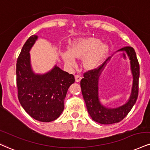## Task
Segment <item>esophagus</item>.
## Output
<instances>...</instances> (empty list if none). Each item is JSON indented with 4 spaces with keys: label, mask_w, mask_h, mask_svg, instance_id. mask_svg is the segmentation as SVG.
Listing matches in <instances>:
<instances>
[{
    "label": "esophagus",
    "mask_w": 150,
    "mask_h": 150,
    "mask_svg": "<svg viewBox=\"0 0 150 150\" xmlns=\"http://www.w3.org/2000/svg\"><path fill=\"white\" fill-rule=\"evenodd\" d=\"M75 81H76L77 82H80V80H82V76H81L80 75H76L75 76Z\"/></svg>",
    "instance_id": "esophagus-1"
}]
</instances>
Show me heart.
<instances>
[{
  "label": "heart",
  "mask_w": 150,
  "mask_h": 150,
  "mask_svg": "<svg viewBox=\"0 0 150 150\" xmlns=\"http://www.w3.org/2000/svg\"><path fill=\"white\" fill-rule=\"evenodd\" d=\"M108 51V46L100 43V40L94 38L80 39L73 45L70 51L63 54V59L70 66L76 65L77 58H84V64L86 68H94L98 64Z\"/></svg>",
  "instance_id": "b5f03b06"
}]
</instances>
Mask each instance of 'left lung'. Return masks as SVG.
Segmentation results:
<instances>
[{
  "label": "left lung",
  "mask_w": 150,
  "mask_h": 150,
  "mask_svg": "<svg viewBox=\"0 0 150 150\" xmlns=\"http://www.w3.org/2000/svg\"><path fill=\"white\" fill-rule=\"evenodd\" d=\"M125 51L131 60V68L133 77V87L131 96L127 103L120 107L108 108L100 103L98 98V79L102 70L105 66L109 57L97 68L88 70L84 73V78L81 80L82 93L85 101L86 109L91 119L102 124H111L122 121L132 109L138 96V81L140 76V66L136 52L131 47H124L119 51Z\"/></svg>",
  "instance_id": "left-lung-1"
}]
</instances>
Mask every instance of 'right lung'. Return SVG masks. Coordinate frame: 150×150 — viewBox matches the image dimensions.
I'll return each instance as SVG.
<instances>
[{
    "mask_svg": "<svg viewBox=\"0 0 150 150\" xmlns=\"http://www.w3.org/2000/svg\"><path fill=\"white\" fill-rule=\"evenodd\" d=\"M37 39V35L29 37L18 57L16 69L18 99L30 117L40 122H50L62 113L64 99L69 86L75 82V77L57 66L43 75L33 73L29 51Z\"/></svg>",
    "mask_w": 150,
    "mask_h": 150,
    "instance_id": "1",
    "label": "right lung"
}]
</instances>
